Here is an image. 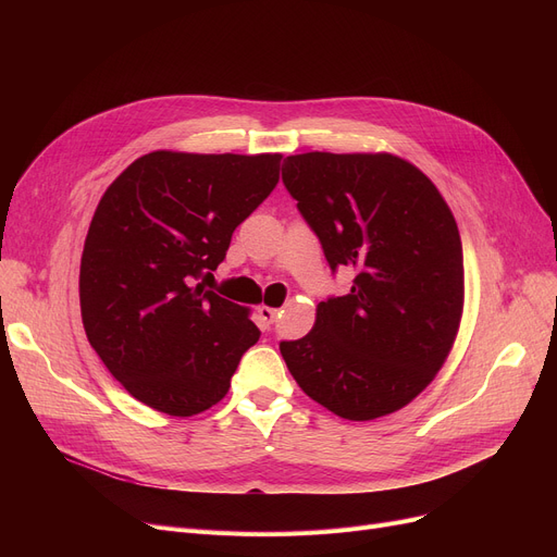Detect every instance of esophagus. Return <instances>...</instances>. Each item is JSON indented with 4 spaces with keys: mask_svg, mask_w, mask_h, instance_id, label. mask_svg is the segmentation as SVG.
Segmentation results:
<instances>
[{
    "mask_svg": "<svg viewBox=\"0 0 557 557\" xmlns=\"http://www.w3.org/2000/svg\"><path fill=\"white\" fill-rule=\"evenodd\" d=\"M257 313H259V320L263 323V327H271L277 318V309H273V307H259Z\"/></svg>",
    "mask_w": 557,
    "mask_h": 557,
    "instance_id": "1",
    "label": "esophagus"
}]
</instances>
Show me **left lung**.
I'll return each mask as SVG.
<instances>
[{
	"label": "left lung",
	"instance_id": "1",
	"mask_svg": "<svg viewBox=\"0 0 557 557\" xmlns=\"http://www.w3.org/2000/svg\"><path fill=\"white\" fill-rule=\"evenodd\" d=\"M282 183L352 288L318 305L313 330L282 341L298 386L345 420L388 416L443 368L462 313V244L445 198L388 153H302Z\"/></svg>",
	"mask_w": 557,
	"mask_h": 557
}]
</instances>
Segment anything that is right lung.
<instances>
[{
  "label": "right lung",
  "instance_id": "add662e5",
  "mask_svg": "<svg viewBox=\"0 0 557 557\" xmlns=\"http://www.w3.org/2000/svg\"><path fill=\"white\" fill-rule=\"evenodd\" d=\"M280 160L156 151L99 200L81 257L83 327L116 382L156 411L189 418L221 401L259 341L248 309L197 280L275 189Z\"/></svg>",
  "mask_w": 557,
  "mask_h": 557
}]
</instances>
